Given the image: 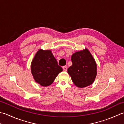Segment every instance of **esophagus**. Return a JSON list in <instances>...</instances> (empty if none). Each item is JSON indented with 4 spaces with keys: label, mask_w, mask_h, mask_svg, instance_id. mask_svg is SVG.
I'll use <instances>...</instances> for the list:
<instances>
[{
    "label": "esophagus",
    "mask_w": 124,
    "mask_h": 124,
    "mask_svg": "<svg viewBox=\"0 0 124 124\" xmlns=\"http://www.w3.org/2000/svg\"><path fill=\"white\" fill-rule=\"evenodd\" d=\"M63 70H64V71H66L67 70V66H64V67H62Z\"/></svg>",
    "instance_id": "esophagus-1"
}]
</instances>
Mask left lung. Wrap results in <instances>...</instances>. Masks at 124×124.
<instances>
[{
  "label": "left lung",
  "mask_w": 124,
  "mask_h": 124,
  "mask_svg": "<svg viewBox=\"0 0 124 124\" xmlns=\"http://www.w3.org/2000/svg\"><path fill=\"white\" fill-rule=\"evenodd\" d=\"M72 65L67 70L74 84L83 88L92 84L97 74V65L87 49L74 53L71 57Z\"/></svg>",
  "instance_id": "left-lung-1"
}]
</instances>
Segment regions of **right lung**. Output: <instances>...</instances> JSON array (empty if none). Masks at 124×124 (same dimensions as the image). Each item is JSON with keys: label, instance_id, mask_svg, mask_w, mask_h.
Here are the masks:
<instances>
[{"label": "right lung", "instance_id": "right-lung-1", "mask_svg": "<svg viewBox=\"0 0 124 124\" xmlns=\"http://www.w3.org/2000/svg\"><path fill=\"white\" fill-rule=\"evenodd\" d=\"M31 70L35 81L46 87L52 84L62 69L58 65L50 50L40 49L32 60Z\"/></svg>", "mask_w": 124, "mask_h": 124}]
</instances>
